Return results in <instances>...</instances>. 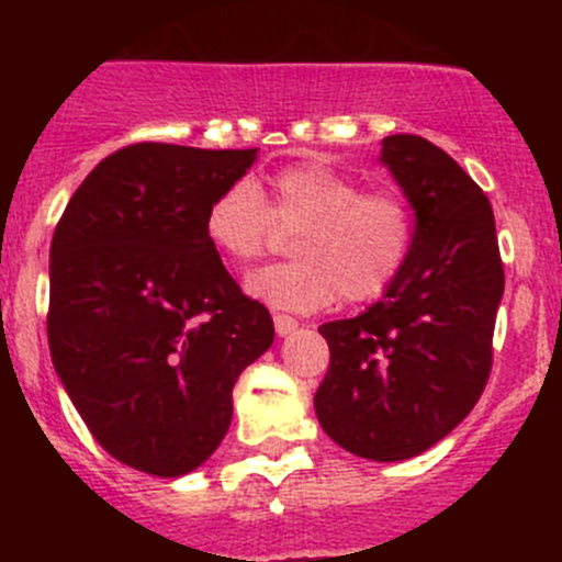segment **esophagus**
Masks as SVG:
<instances>
[{
	"label": "esophagus",
	"instance_id": "34e87169",
	"mask_svg": "<svg viewBox=\"0 0 562 562\" xmlns=\"http://www.w3.org/2000/svg\"><path fill=\"white\" fill-rule=\"evenodd\" d=\"M274 328H277V334H280V337H288L291 331H296L299 321H296V317H291V315L277 313L274 315Z\"/></svg>",
	"mask_w": 562,
	"mask_h": 562
}]
</instances>
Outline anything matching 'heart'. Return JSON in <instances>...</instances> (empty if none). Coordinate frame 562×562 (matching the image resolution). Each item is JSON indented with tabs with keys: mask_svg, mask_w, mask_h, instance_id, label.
Here are the masks:
<instances>
[{
	"mask_svg": "<svg viewBox=\"0 0 562 562\" xmlns=\"http://www.w3.org/2000/svg\"><path fill=\"white\" fill-rule=\"evenodd\" d=\"M274 225L299 231L293 263L266 266L247 277L252 299L291 313H315L342 299L375 302L396 282L413 247V217L394 192H364L350 176L321 166L282 168L263 192L239 179L212 198L203 234L228 263L247 266L271 245Z\"/></svg>",
	"mask_w": 562,
	"mask_h": 562,
	"instance_id": "1",
	"label": "heart"
}]
</instances>
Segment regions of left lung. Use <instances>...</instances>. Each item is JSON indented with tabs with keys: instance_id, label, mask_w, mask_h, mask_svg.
I'll use <instances>...</instances> for the list:
<instances>
[{
	"instance_id": "1",
	"label": "left lung",
	"mask_w": 562,
	"mask_h": 562,
	"mask_svg": "<svg viewBox=\"0 0 562 562\" xmlns=\"http://www.w3.org/2000/svg\"><path fill=\"white\" fill-rule=\"evenodd\" d=\"M381 162L416 214L411 258L361 315L323 323V432L375 462L418 457L473 411L492 370L503 299L495 214L484 190L422 135L383 138Z\"/></svg>"
}]
</instances>
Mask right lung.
<instances>
[{"label":"right lung","instance_id":"1","mask_svg":"<svg viewBox=\"0 0 562 562\" xmlns=\"http://www.w3.org/2000/svg\"><path fill=\"white\" fill-rule=\"evenodd\" d=\"M258 149L133 144L81 181L50 241L48 345L89 432L119 462L176 479L206 462L241 372L274 342L269 310L203 234Z\"/></svg>","mask_w":562,"mask_h":562}]
</instances>
